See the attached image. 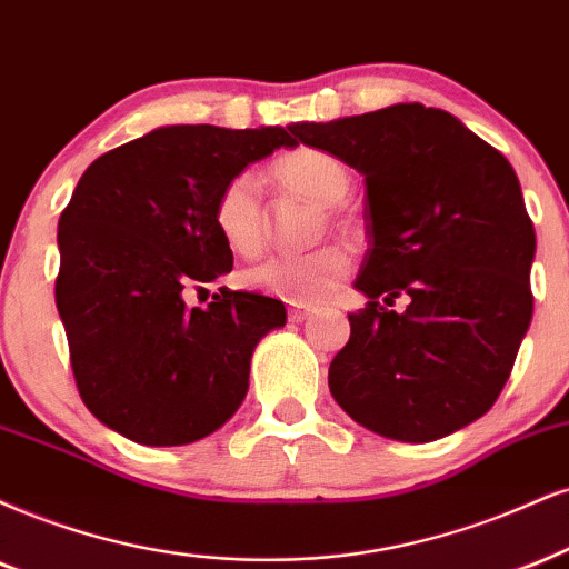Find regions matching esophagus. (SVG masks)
I'll use <instances>...</instances> for the list:
<instances>
[{"instance_id":"34e87169","label":"esophagus","mask_w":569,"mask_h":569,"mask_svg":"<svg viewBox=\"0 0 569 569\" xmlns=\"http://www.w3.org/2000/svg\"><path fill=\"white\" fill-rule=\"evenodd\" d=\"M313 313V306H292L290 308V321H303Z\"/></svg>"}]
</instances>
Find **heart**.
<instances>
[{
	"label": "heart",
	"instance_id": "heart-1",
	"mask_svg": "<svg viewBox=\"0 0 569 569\" xmlns=\"http://www.w3.org/2000/svg\"><path fill=\"white\" fill-rule=\"evenodd\" d=\"M269 179L284 194L317 206H338L350 192V171L332 152L298 147L269 166ZM213 223L223 244L242 258H256L266 244L269 219L256 179L234 177L216 198ZM350 271L348 252L338 244H321L311 252L273 256L244 271V284L290 303H317L327 298Z\"/></svg>",
	"mask_w": 569,
	"mask_h": 569
}]
</instances>
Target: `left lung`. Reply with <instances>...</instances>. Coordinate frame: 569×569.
Listing matches in <instances>:
<instances>
[{"label": "left lung", "instance_id": "left-lung-1", "mask_svg": "<svg viewBox=\"0 0 569 569\" xmlns=\"http://www.w3.org/2000/svg\"><path fill=\"white\" fill-rule=\"evenodd\" d=\"M363 177L369 250L329 390L403 443L446 438L496 403L530 327L536 229L515 168L459 118L419 102L296 123ZM403 312H390L396 297Z\"/></svg>", "mask_w": 569, "mask_h": 569}]
</instances>
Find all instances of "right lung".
I'll list each match as a JSON object with an SVG mask.
<instances>
[{"instance_id":"add662e5","label":"right lung","mask_w":569,"mask_h":569,"mask_svg":"<svg viewBox=\"0 0 569 569\" xmlns=\"http://www.w3.org/2000/svg\"><path fill=\"white\" fill-rule=\"evenodd\" d=\"M290 134L163 126L83 171L58 223L54 303L76 388L104 427L187 446L240 409L252 350L287 321L282 300L223 290L189 308L184 290L231 271L216 198L250 163L296 147Z\"/></svg>"}]
</instances>
